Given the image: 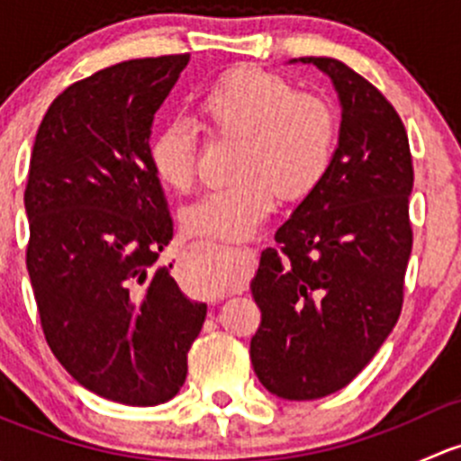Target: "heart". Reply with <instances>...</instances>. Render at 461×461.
Returning a JSON list of instances; mask_svg holds the SVG:
<instances>
[{
	"instance_id": "1",
	"label": "heart",
	"mask_w": 461,
	"mask_h": 461,
	"mask_svg": "<svg viewBox=\"0 0 461 461\" xmlns=\"http://www.w3.org/2000/svg\"><path fill=\"white\" fill-rule=\"evenodd\" d=\"M209 133L240 138L231 176L239 183L207 192L183 209L187 234L243 243L272 216L278 196L299 201L312 194L332 165L339 120L330 102L276 73L240 67L218 77L198 100ZM153 176L176 192L196 183V136L180 120L165 124L147 149ZM194 290L216 292L225 276L213 260H198L189 274Z\"/></svg>"
}]
</instances>
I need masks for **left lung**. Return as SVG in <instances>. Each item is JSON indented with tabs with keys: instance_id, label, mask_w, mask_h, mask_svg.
<instances>
[{
	"instance_id": "left-lung-1",
	"label": "left lung",
	"mask_w": 461,
	"mask_h": 461,
	"mask_svg": "<svg viewBox=\"0 0 461 461\" xmlns=\"http://www.w3.org/2000/svg\"><path fill=\"white\" fill-rule=\"evenodd\" d=\"M332 77L341 133L332 165L260 252L249 290L260 325L254 373L276 397L305 402L346 388L402 314L412 249V156L394 106L332 58H301Z\"/></svg>"
}]
</instances>
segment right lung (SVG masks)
Listing matches in <instances>:
<instances>
[{"instance_id": "right-lung-1", "label": "right lung", "mask_w": 461, "mask_h": 461, "mask_svg": "<svg viewBox=\"0 0 461 461\" xmlns=\"http://www.w3.org/2000/svg\"><path fill=\"white\" fill-rule=\"evenodd\" d=\"M187 62L129 59L73 82L31 153L26 267L46 343L85 388L127 406L176 397L207 317L158 263L174 222L147 156Z\"/></svg>"}]
</instances>
